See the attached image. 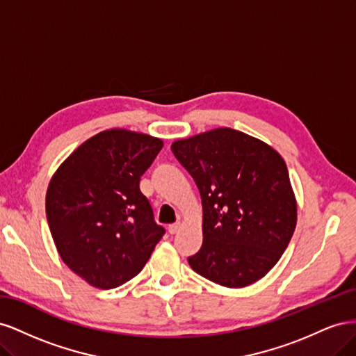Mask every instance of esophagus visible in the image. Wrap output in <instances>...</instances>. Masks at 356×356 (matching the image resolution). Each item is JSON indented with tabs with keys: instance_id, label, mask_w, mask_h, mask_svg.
Listing matches in <instances>:
<instances>
[{
	"instance_id": "1",
	"label": "esophagus",
	"mask_w": 356,
	"mask_h": 356,
	"mask_svg": "<svg viewBox=\"0 0 356 356\" xmlns=\"http://www.w3.org/2000/svg\"><path fill=\"white\" fill-rule=\"evenodd\" d=\"M179 229H181V224H179V222L170 224L169 227H168V230H169V233H170V234H175V233H178V232H179Z\"/></svg>"
}]
</instances>
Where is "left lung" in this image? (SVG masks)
Here are the masks:
<instances>
[{
	"mask_svg": "<svg viewBox=\"0 0 356 356\" xmlns=\"http://www.w3.org/2000/svg\"><path fill=\"white\" fill-rule=\"evenodd\" d=\"M170 148L202 197L203 243L188 264L222 286L257 282L282 257L297 222L284 159L230 127L179 139Z\"/></svg>",
	"mask_w": 356,
	"mask_h": 356,
	"instance_id": "left-lung-1",
	"label": "left lung"
}]
</instances>
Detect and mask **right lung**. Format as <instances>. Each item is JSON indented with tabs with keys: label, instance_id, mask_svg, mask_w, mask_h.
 <instances>
[{
	"label": "right lung",
	"instance_id": "1",
	"mask_svg": "<svg viewBox=\"0 0 356 356\" xmlns=\"http://www.w3.org/2000/svg\"><path fill=\"white\" fill-rule=\"evenodd\" d=\"M163 147L159 138L124 129L92 136L51 177L47 222L74 273L101 289L131 281L165 229L154 221L139 179Z\"/></svg>",
	"mask_w": 356,
	"mask_h": 356
}]
</instances>
